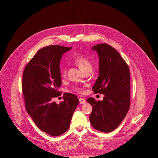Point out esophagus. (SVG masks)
I'll use <instances>...</instances> for the list:
<instances>
[{"instance_id":"1","label":"esophagus","mask_w":158,"mask_h":158,"mask_svg":"<svg viewBox=\"0 0 158 158\" xmlns=\"http://www.w3.org/2000/svg\"><path fill=\"white\" fill-rule=\"evenodd\" d=\"M79 103L82 104L85 103V100L84 98H79Z\"/></svg>"}]
</instances>
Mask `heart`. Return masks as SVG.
<instances>
[{
	"instance_id": "1",
	"label": "heart",
	"mask_w": 158,
	"mask_h": 158,
	"mask_svg": "<svg viewBox=\"0 0 158 158\" xmlns=\"http://www.w3.org/2000/svg\"><path fill=\"white\" fill-rule=\"evenodd\" d=\"M74 62L75 64L79 67V68L84 72L86 71L88 69H92V64L86 57L84 56H76L74 59ZM65 69L63 71V75H65ZM73 90L76 92L81 93L82 92V90L81 87L78 86H74L73 87Z\"/></svg>"
}]
</instances>
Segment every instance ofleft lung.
<instances>
[{
  "label": "left lung",
  "instance_id": "1",
  "mask_svg": "<svg viewBox=\"0 0 158 158\" xmlns=\"http://www.w3.org/2000/svg\"><path fill=\"white\" fill-rule=\"evenodd\" d=\"M99 57V75L93 87L95 94H103L102 101L89 98L93 106L89 116L92 126L98 131L109 132L116 129L130 107V73L119 53L107 44L92 48Z\"/></svg>",
  "mask_w": 158,
  "mask_h": 158
}]
</instances>
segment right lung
I'll use <instances>...</instances> for the list:
<instances>
[{
	"mask_svg": "<svg viewBox=\"0 0 158 158\" xmlns=\"http://www.w3.org/2000/svg\"><path fill=\"white\" fill-rule=\"evenodd\" d=\"M72 48L59 45L44 47L37 51L26 66L22 82V94L27 113L36 126L52 136L67 131L74 112L79 103L77 97L64 93V101L53 102L61 93L60 60Z\"/></svg>",
	"mask_w": 158,
	"mask_h": 158,
	"instance_id": "add662e5",
	"label": "right lung"
}]
</instances>
